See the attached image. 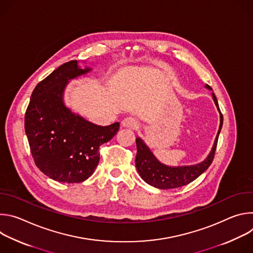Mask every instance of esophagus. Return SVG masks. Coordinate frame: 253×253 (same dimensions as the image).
I'll list each match as a JSON object with an SVG mask.
<instances>
[{
	"mask_svg": "<svg viewBox=\"0 0 253 253\" xmlns=\"http://www.w3.org/2000/svg\"><path fill=\"white\" fill-rule=\"evenodd\" d=\"M122 126L123 127H126V128H130V129H135L139 126V122L133 118V117H126L122 120L121 122Z\"/></svg>",
	"mask_w": 253,
	"mask_h": 253,
	"instance_id": "34e87169",
	"label": "esophagus"
}]
</instances>
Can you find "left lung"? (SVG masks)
<instances>
[{
	"label": "left lung",
	"instance_id": "8db88e82",
	"mask_svg": "<svg viewBox=\"0 0 253 253\" xmlns=\"http://www.w3.org/2000/svg\"><path fill=\"white\" fill-rule=\"evenodd\" d=\"M206 88L211 89L210 86L206 85ZM213 100L217 106L220 112L217 99H216L214 93H212ZM223 124L222 113L220 112V126L219 130L216 136L214 145L208 157L201 163L192 165V166H182V167H169L161 164L149 150V148L145 145L140 138H136V146H137V154H136V168L141 176V178L146 183L150 184L159 189H172L178 188L184 185L189 184L190 182L199 177L205 170L208 169L210 164L213 161L216 146H217L218 136Z\"/></svg>",
	"mask_w": 253,
	"mask_h": 253
}]
</instances>
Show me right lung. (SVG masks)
I'll list each match as a JSON object with an SVG mask.
<instances>
[{"mask_svg": "<svg viewBox=\"0 0 253 253\" xmlns=\"http://www.w3.org/2000/svg\"><path fill=\"white\" fill-rule=\"evenodd\" d=\"M91 69L67 62L34 89L25 114V131L37 167L59 182L78 183L88 179L100 160L99 149L119 130L118 122L98 126L72 113L63 103L69 80Z\"/></svg>", "mask_w": 253, "mask_h": 253, "instance_id": "add662e5", "label": "right lung"}]
</instances>
